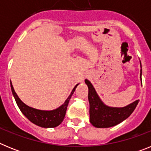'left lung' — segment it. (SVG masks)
Wrapping results in <instances>:
<instances>
[{"instance_id":"1","label":"left lung","mask_w":151,"mask_h":151,"mask_svg":"<svg viewBox=\"0 0 151 151\" xmlns=\"http://www.w3.org/2000/svg\"><path fill=\"white\" fill-rule=\"evenodd\" d=\"M141 71L142 70L141 69ZM85 83L88 87L90 122L96 128H110L118 125L126 119L133 113L139 102V100H137L124 107L108 106L100 99L95 89L88 80L85 79Z\"/></svg>"}]
</instances>
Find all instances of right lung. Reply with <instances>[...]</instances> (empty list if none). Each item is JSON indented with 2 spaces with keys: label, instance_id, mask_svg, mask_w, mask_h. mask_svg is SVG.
Listing matches in <instances>:
<instances>
[{
  "label": "right lung",
  "instance_id": "1",
  "mask_svg": "<svg viewBox=\"0 0 151 151\" xmlns=\"http://www.w3.org/2000/svg\"><path fill=\"white\" fill-rule=\"evenodd\" d=\"M78 84H77L75 86L74 88L72 91L71 94H69V96L68 97L67 99L65 101L63 104L61 105L60 107L53 110H41L30 107V106L25 104L19 99V97H18V95L15 92L14 88L13 87V85L11 83V81H10V87H11L12 93H13V97L15 98V101L17 102V106L19 108V110H21V112L23 113V115L30 122L34 123L35 125H38V126L42 128L57 127L63 121L69 100L73 96V93H74L75 90L78 86Z\"/></svg>",
  "mask_w": 151,
  "mask_h": 151
}]
</instances>
